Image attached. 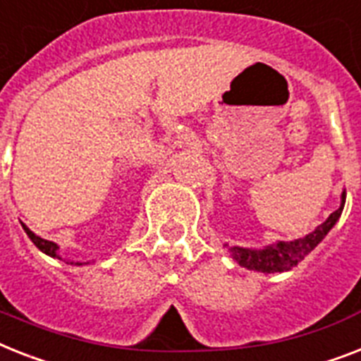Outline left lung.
<instances>
[{
	"instance_id": "1",
	"label": "left lung",
	"mask_w": 361,
	"mask_h": 361,
	"mask_svg": "<svg viewBox=\"0 0 361 361\" xmlns=\"http://www.w3.org/2000/svg\"><path fill=\"white\" fill-rule=\"evenodd\" d=\"M345 198L347 192H341V204L332 215L328 216L326 221L317 226L312 233L300 237V239H293V241H278L272 245H267L263 248H247V247H235V245H224L228 248V254L237 265L245 267L248 271L265 272V274H272V272H286L291 271L293 267H297L302 262L304 257L317 247L319 243L323 241L328 235V231L336 226V222L339 221V216L345 207Z\"/></svg>"
}]
</instances>
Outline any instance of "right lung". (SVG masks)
<instances>
[{
	"label": "right lung",
	"mask_w": 361,
	"mask_h": 361,
	"mask_svg": "<svg viewBox=\"0 0 361 361\" xmlns=\"http://www.w3.org/2000/svg\"><path fill=\"white\" fill-rule=\"evenodd\" d=\"M22 228H23V230H25V233H27L29 239H31V241L35 243V247H37L38 250L44 252L46 256L55 257V259H63V256L59 254V245H57V243L48 241V239H42V237H38L37 233H33V231L29 230V228L25 226V224H22ZM64 262H66V259H64ZM66 263H70V265H85V263H90V262H85V263L83 262H66Z\"/></svg>",
	"instance_id": "add662e5"
}]
</instances>
